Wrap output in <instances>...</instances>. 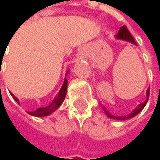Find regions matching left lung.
I'll return each instance as SVG.
<instances>
[{
    "label": "left lung",
    "mask_w": 160,
    "mask_h": 160,
    "mask_svg": "<svg viewBox=\"0 0 160 160\" xmlns=\"http://www.w3.org/2000/svg\"><path fill=\"white\" fill-rule=\"evenodd\" d=\"M116 38H117V39L123 40V41L130 42L131 43H133V44H135V45H136V42H135L134 39L132 38V34L130 33V31L128 30V28H127V27H126V26H122V27L119 28V30H118V34L116 35ZM149 92H150V88H148V89H147V91H146V100H145V102H144V103H142V104H140L139 106H137V108H134V109L131 112L130 114H128V115H126V116H113V115H111L109 112L107 111L105 108H103V109H104V111L106 112L107 116H108V118H110L118 119V120H126V119H129V118H133L134 116H136L138 113H140L141 110L144 108V106L146 105V103H147V101H148V98H149Z\"/></svg>",
    "instance_id": "left-lung-1"
}]
</instances>
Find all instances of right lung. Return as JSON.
I'll use <instances>...</instances> for the list:
<instances>
[{"label": "right lung", "instance_id": "1", "mask_svg": "<svg viewBox=\"0 0 160 160\" xmlns=\"http://www.w3.org/2000/svg\"><path fill=\"white\" fill-rule=\"evenodd\" d=\"M68 73H67V74H68ZM67 90H68V80L65 78L64 83H63V86H62V88L60 89L58 94L55 96V98L52 100V102L49 106L45 107V108H38V109L35 110V111L28 112V113L29 115L35 116V117H45V116H48L50 114H52V112L55 111V110L62 105V103L64 102L65 97H66V94H67ZM11 95L13 96V98L15 99V101H16V103L19 104V100L16 98V96H15L13 93H11Z\"/></svg>", "mask_w": 160, "mask_h": 160}]
</instances>
